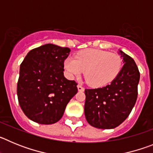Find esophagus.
I'll list each match as a JSON object with an SVG mask.
<instances>
[{"instance_id": "1", "label": "esophagus", "mask_w": 153, "mask_h": 153, "mask_svg": "<svg viewBox=\"0 0 153 153\" xmlns=\"http://www.w3.org/2000/svg\"><path fill=\"white\" fill-rule=\"evenodd\" d=\"M77 88L79 91H84V87L83 86H81L80 84L77 85Z\"/></svg>"}]
</instances>
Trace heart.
I'll list each match as a JSON object with an SVG mask.
<instances>
[{"label":"heart","mask_w":153,"mask_h":153,"mask_svg":"<svg viewBox=\"0 0 153 153\" xmlns=\"http://www.w3.org/2000/svg\"><path fill=\"white\" fill-rule=\"evenodd\" d=\"M64 67L71 77L78 76L84 71L86 83L99 87L111 83L117 77L122 68V59L117 53L87 49L78 53L75 59H66Z\"/></svg>","instance_id":"heart-1"}]
</instances>
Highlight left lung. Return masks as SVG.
<instances>
[{"label": "left lung", "mask_w": 153, "mask_h": 153, "mask_svg": "<svg viewBox=\"0 0 153 153\" xmlns=\"http://www.w3.org/2000/svg\"><path fill=\"white\" fill-rule=\"evenodd\" d=\"M123 66L109 85L86 89V121L98 129H114L129 117L137 100L140 74L134 60L120 51Z\"/></svg>", "instance_id": "8db88e82"}]
</instances>
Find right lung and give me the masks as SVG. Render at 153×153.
<instances>
[{
    "label": "right lung",
    "instance_id": "obj_1",
    "mask_svg": "<svg viewBox=\"0 0 153 153\" xmlns=\"http://www.w3.org/2000/svg\"><path fill=\"white\" fill-rule=\"evenodd\" d=\"M68 47L45 44L31 50L20 67L17 97L27 117L40 124L55 123L77 93V83L64 77Z\"/></svg>",
    "mask_w": 153,
    "mask_h": 153
}]
</instances>
